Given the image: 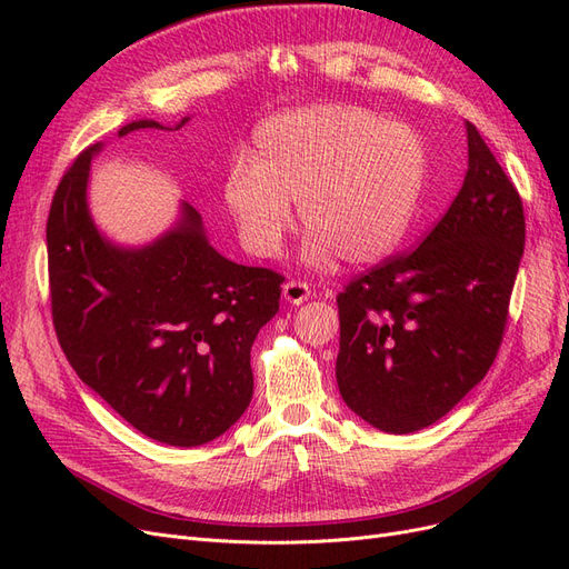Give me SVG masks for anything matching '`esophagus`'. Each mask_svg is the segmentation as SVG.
Wrapping results in <instances>:
<instances>
[{
	"label": "esophagus",
	"instance_id": "34e87169",
	"mask_svg": "<svg viewBox=\"0 0 569 569\" xmlns=\"http://www.w3.org/2000/svg\"><path fill=\"white\" fill-rule=\"evenodd\" d=\"M282 297H284L289 303L299 306V303L311 299V287H308L306 282H301V280H289V282L282 284Z\"/></svg>",
	"mask_w": 569,
	"mask_h": 569
}]
</instances>
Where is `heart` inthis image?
<instances>
[{
    "label": "heart",
    "mask_w": 569,
    "mask_h": 569,
    "mask_svg": "<svg viewBox=\"0 0 569 569\" xmlns=\"http://www.w3.org/2000/svg\"><path fill=\"white\" fill-rule=\"evenodd\" d=\"M427 180V147L403 120L351 104H320L268 118L249 159H237L222 199L242 247L280 251L299 201L306 258L380 261L412 226Z\"/></svg>",
    "instance_id": "heart-1"
}]
</instances>
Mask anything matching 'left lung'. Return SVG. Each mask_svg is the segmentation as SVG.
<instances>
[{
    "mask_svg": "<svg viewBox=\"0 0 569 569\" xmlns=\"http://www.w3.org/2000/svg\"><path fill=\"white\" fill-rule=\"evenodd\" d=\"M468 173L418 249L358 274L337 297V385L389 435L443 418L485 380L525 251L518 189L472 123Z\"/></svg>",
    "mask_w": 569,
    "mask_h": 569,
    "instance_id": "left-lung-1",
    "label": "left lung"
}]
</instances>
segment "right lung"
Instances as JSON below:
<instances>
[{
	"instance_id": "add662e5",
	"label": "right lung",
	"mask_w": 569,
	"mask_h": 569,
	"mask_svg": "<svg viewBox=\"0 0 569 569\" xmlns=\"http://www.w3.org/2000/svg\"><path fill=\"white\" fill-rule=\"evenodd\" d=\"M142 128L170 130L134 120L118 137ZM97 151L101 142L66 170L47 218L61 349L80 380L149 439L184 449L213 441L251 403V343L278 313L284 278L220 256L189 203L157 242H109L88 209Z\"/></svg>"
}]
</instances>
